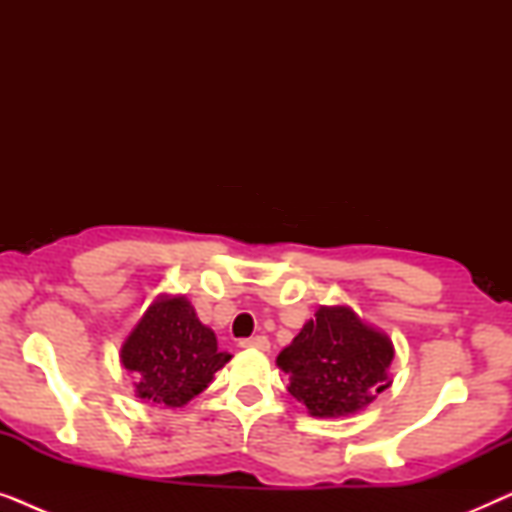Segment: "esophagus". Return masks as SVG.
Instances as JSON below:
<instances>
[{"instance_id":"1","label":"esophagus","mask_w":512,"mask_h":512,"mask_svg":"<svg viewBox=\"0 0 512 512\" xmlns=\"http://www.w3.org/2000/svg\"><path fill=\"white\" fill-rule=\"evenodd\" d=\"M240 347H244V349H258V352H268L270 342H268V338H265V335H256V338L240 340Z\"/></svg>"}]
</instances>
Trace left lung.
I'll use <instances>...</instances> for the list:
<instances>
[{"instance_id": "left-lung-1", "label": "left lung", "mask_w": 512, "mask_h": 512, "mask_svg": "<svg viewBox=\"0 0 512 512\" xmlns=\"http://www.w3.org/2000/svg\"><path fill=\"white\" fill-rule=\"evenodd\" d=\"M391 359V340L352 307L321 305L279 352L277 366L289 375V394L312 417H347L389 387Z\"/></svg>"}]
</instances>
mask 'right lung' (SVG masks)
<instances>
[{
    "instance_id": "add662e5",
    "label": "right lung",
    "mask_w": 512,
    "mask_h": 512,
    "mask_svg": "<svg viewBox=\"0 0 512 512\" xmlns=\"http://www.w3.org/2000/svg\"><path fill=\"white\" fill-rule=\"evenodd\" d=\"M228 361L186 296H158L121 347L137 396L165 408H181L205 391Z\"/></svg>"
}]
</instances>
